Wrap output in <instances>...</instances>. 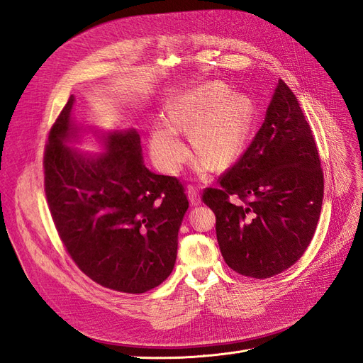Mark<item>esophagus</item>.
I'll return each mask as SVG.
<instances>
[{"label":"esophagus","instance_id":"obj_1","mask_svg":"<svg viewBox=\"0 0 363 363\" xmlns=\"http://www.w3.org/2000/svg\"><path fill=\"white\" fill-rule=\"evenodd\" d=\"M188 195H189V201H191V204L196 206V204H200V203H201V200H200V194H199V188H195V186H192V184H189V186H188Z\"/></svg>","mask_w":363,"mask_h":363}]
</instances>
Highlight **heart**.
Here are the masks:
<instances>
[{"label": "heart", "mask_w": 363, "mask_h": 363, "mask_svg": "<svg viewBox=\"0 0 363 363\" xmlns=\"http://www.w3.org/2000/svg\"><path fill=\"white\" fill-rule=\"evenodd\" d=\"M221 83H207L174 98L167 107L168 123L151 131L150 147L164 172H175L188 157L179 131L191 132V144L200 155L199 169H219L242 151L251 123V104L244 95L228 94Z\"/></svg>", "instance_id": "1"}]
</instances>
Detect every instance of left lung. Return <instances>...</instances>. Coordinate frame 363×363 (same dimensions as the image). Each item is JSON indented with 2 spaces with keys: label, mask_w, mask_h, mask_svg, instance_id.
Returning <instances> with one entry per match:
<instances>
[{
  "label": "left lung",
  "mask_w": 363,
  "mask_h": 363,
  "mask_svg": "<svg viewBox=\"0 0 363 363\" xmlns=\"http://www.w3.org/2000/svg\"><path fill=\"white\" fill-rule=\"evenodd\" d=\"M324 175L311 125L288 84L279 80L265 121L244 155L206 188L227 265L269 279L309 247L320 219ZM230 198H238L233 203Z\"/></svg>",
  "instance_id": "left-lung-1"
}]
</instances>
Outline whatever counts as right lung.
Instances as JSON below:
<instances>
[{
  "instance_id": "right-lung-1",
  "label": "right lung",
  "mask_w": 363,
  "mask_h": 363,
  "mask_svg": "<svg viewBox=\"0 0 363 363\" xmlns=\"http://www.w3.org/2000/svg\"><path fill=\"white\" fill-rule=\"evenodd\" d=\"M74 96L52 124L43 152L45 195L59 238L95 283L144 294L169 277L189 201L177 177L151 172L135 128L106 138L107 152L84 157L65 142Z\"/></svg>"
}]
</instances>
